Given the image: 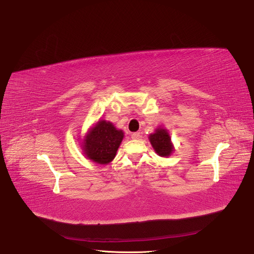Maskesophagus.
<instances>
[{
    "label": "esophagus",
    "mask_w": 254,
    "mask_h": 254,
    "mask_svg": "<svg viewBox=\"0 0 254 254\" xmlns=\"http://www.w3.org/2000/svg\"><path fill=\"white\" fill-rule=\"evenodd\" d=\"M140 137H141L140 132H132V134H131V139H134V140H137V139H139Z\"/></svg>",
    "instance_id": "1"
}]
</instances>
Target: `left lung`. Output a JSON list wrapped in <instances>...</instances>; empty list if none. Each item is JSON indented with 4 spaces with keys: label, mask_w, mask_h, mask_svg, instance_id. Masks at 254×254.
Returning a JSON list of instances; mask_svg holds the SVG:
<instances>
[{
    "label": "left lung",
    "mask_w": 254,
    "mask_h": 254,
    "mask_svg": "<svg viewBox=\"0 0 254 254\" xmlns=\"http://www.w3.org/2000/svg\"><path fill=\"white\" fill-rule=\"evenodd\" d=\"M150 143L156 153L161 156H169L173 151L171 138L164 128H157L154 134L149 136Z\"/></svg>",
    "instance_id": "8db88e82"
}]
</instances>
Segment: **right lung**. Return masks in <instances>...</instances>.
<instances>
[{
	"mask_svg": "<svg viewBox=\"0 0 254 254\" xmlns=\"http://www.w3.org/2000/svg\"><path fill=\"white\" fill-rule=\"evenodd\" d=\"M123 139V130L116 129L109 122L100 120L84 140L85 154L98 164H108L115 157Z\"/></svg>",
	"mask_w": 254,
	"mask_h": 254,
	"instance_id": "add662e5",
	"label": "right lung"
}]
</instances>
